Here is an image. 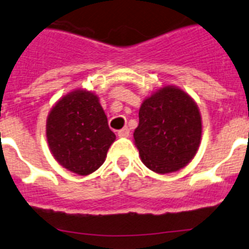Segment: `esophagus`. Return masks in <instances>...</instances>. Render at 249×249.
<instances>
[{
  "label": "esophagus",
  "mask_w": 249,
  "mask_h": 249,
  "mask_svg": "<svg viewBox=\"0 0 249 249\" xmlns=\"http://www.w3.org/2000/svg\"><path fill=\"white\" fill-rule=\"evenodd\" d=\"M129 135H130V130L127 129V127H123L122 130L118 131V136L119 137H129Z\"/></svg>",
  "instance_id": "obj_1"
}]
</instances>
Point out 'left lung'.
<instances>
[{
	"label": "left lung",
	"instance_id": "8db88e82",
	"mask_svg": "<svg viewBox=\"0 0 249 249\" xmlns=\"http://www.w3.org/2000/svg\"><path fill=\"white\" fill-rule=\"evenodd\" d=\"M134 142L142 163L157 174L185 168L202 140V117L194 98L182 89L166 85L142 102Z\"/></svg>",
	"mask_w": 249,
	"mask_h": 249
}]
</instances>
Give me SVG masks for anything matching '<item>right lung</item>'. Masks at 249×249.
<instances>
[{
  "instance_id": "1",
  "label": "right lung",
  "mask_w": 249,
  "mask_h": 249,
  "mask_svg": "<svg viewBox=\"0 0 249 249\" xmlns=\"http://www.w3.org/2000/svg\"><path fill=\"white\" fill-rule=\"evenodd\" d=\"M46 137L59 165L81 176L105 163L115 141L98 96L85 89H75L54 103L46 120Z\"/></svg>"
}]
</instances>
